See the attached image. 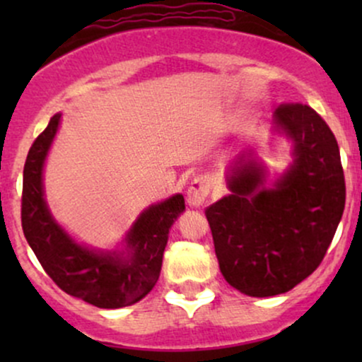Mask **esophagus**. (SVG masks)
<instances>
[{
    "instance_id": "obj_1",
    "label": "esophagus",
    "mask_w": 362,
    "mask_h": 362,
    "mask_svg": "<svg viewBox=\"0 0 362 362\" xmlns=\"http://www.w3.org/2000/svg\"><path fill=\"white\" fill-rule=\"evenodd\" d=\"M209 192H211L209 178L204 175L195 177L194 180L190 182L189 190H187V202L194 207L202 206L207 199V195H209Z\"/></svg>"
}]
</instances>
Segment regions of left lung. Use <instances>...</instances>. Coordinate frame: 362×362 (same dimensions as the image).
Instances as JSON below:
<instances>
[{"instance_id":"obj_1","label":"left lung","mask_w":362,"mask_h":362,"mask_svg":"<svg viewBox=\"0 0 362 362\" xmlns=\"http://www.w3.org/2000/svg\"><path fill=\"white\" fill-rule=\"evenodd\" d=\"M274 119L294 143V165L265 189L264 170L240 156L231 194L206 207L219 271L253 298L288 293L317 271L346 206L339 144L305 103H281Z\"/></svg>"}]
</instances>
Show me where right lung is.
<instances>
[{
  "label": "right lung",
  "mask_w": 362,
  "mask_h": 362,
  "mask_svg": "<svg viewBox=\"0 0 362 362\" xmlns=\"http://www.w3.org/2000/svg\"><path fill=\"white\" fill-rule=\"evenodd\" d=\"M61 114L37 136L23 168L22 228L47 276L64 293L98 306L122 308L143 300L160 277L168 231L185 209L180 194L151 206L127 235V259L76 245L54 221L44 201L42 167L59 126Z\"/></svg>",
  "instance_id": "obj_1"
}]
</instances>
